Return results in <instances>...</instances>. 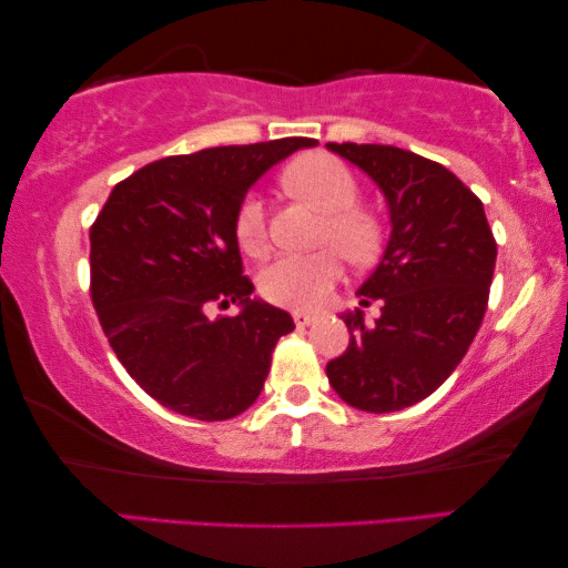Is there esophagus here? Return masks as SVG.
<instances>
[{
    "label": "esophagus",
    "instance_id": "obj_1",
    "mask_svg": "<svg viewBox=\"0 0 568 568\" xmlns=\"http://www.w3.org/2000/svg\"><path fill=\"white\" fill-rule=\"evenodd\" d=\"M292 317H294L296 327H310V324H314V322L320 320L317 314H310V312H292Z\"/></svg>",
    "mask_w": 568,
    "mask_h": 568
}]
</instances>
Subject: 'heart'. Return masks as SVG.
Returning a JSON list of instances; mask_svg holds the SVG:
<instances>
[{"label": "heart", "mask_w": 568, "mask_h": 568, "mask_svg": "<svg viewBox=\"0 0 568 568\" xmlns=\"http://www.w3.org/2000/svg\"><path fill=\"white\" fill-rule=\"evenodd\" d=\"M284 181L294 193L327 213L322 223V241H334L355 264H367L377 256L383 229L372 213L355 209L359 185L345 163L327 153L304 155L286 171ZM236 236L248 254H262L266 248V209L258 196H246L239 206ZM342 272L345 256L332 246L310 254H282L264 266L258 292L266 302L278 306L320 310L327 304Z\"/></svg>", "instance_id": "obj_1"}]
</instances>
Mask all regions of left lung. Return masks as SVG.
I'll use <instances>...</instances> for the list:
<instances>
[{
    "label": "left lung",
    "mask_w": 568,
    "mask_h": 568,
    "mask_svg": "<svg viewBox=\"0 0 568 568\" xmlns=\"http://www.w3.org/2000/svg\"><path fill=\"white\" fill-rule=\"evenodd\" d=\"M383 191L389 241L357 294L383 300L372 327L345 312L349 347L327 362L347 405L395 413L433 395L466 357L488 306L496 239L480 199L445 165L395 145L327 143Z\"/></svg>",
    "instance_id": "1"
}]
</instances>
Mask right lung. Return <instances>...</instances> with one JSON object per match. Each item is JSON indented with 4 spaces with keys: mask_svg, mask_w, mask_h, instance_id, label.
Here are the masks:
<instances>
[{
    "mask_svg": "<svg viewBox=\"0 0 568 568\" xmlns=\"http://www.w3.org/2000/svg\"><path fill=\"white\" fill-rule=\"evenodd\" d=\"M312 138L171 155L120 181L90 229V296L128 375L173 413L229 420L256 403L284 310L251 300L236 213L262 175ZM242 306L211 321L213 303Z\"/></svg>",
    "mask_w": 568,
    "mask_h": 568,
    "instance_id": "right-lung-1",
    "label": "right lung"
}]
</instances>
